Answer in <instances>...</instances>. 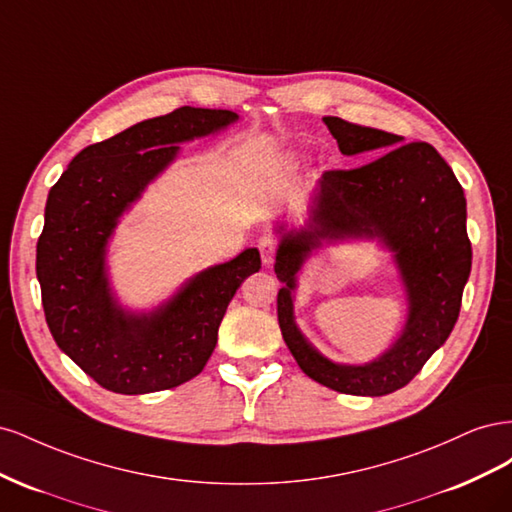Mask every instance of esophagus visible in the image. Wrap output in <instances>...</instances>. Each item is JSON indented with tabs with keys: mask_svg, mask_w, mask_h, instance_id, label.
<instances>
[{
	"mask_svg": "<svg viewBox=\"0 0 512 512\" xmlns=\"http://www.w3.org/2000/svg\"><path fill=\"white\" fill-rule=\"evenodd\" d=\"M277 247H280V239L273 235H265L258 241V250H260V258L265 265H271L277 254Z\"/></svg>",
	"mask_w": 512,
	"mask_h": 512,
	"instance_id": "34e87169",
	"label": "esophagus"
}]
</instances>
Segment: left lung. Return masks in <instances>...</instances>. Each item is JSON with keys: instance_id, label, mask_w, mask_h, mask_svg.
<instances>
[{"instance_id": "obj_1", "label": "left lung", "mask_w": 512, "mask_h": 512, "mask_svg": "<svg viewBox=\"0 0 512 512\" xmlns=\"http://www.w3.org/2000/svg\"><path fill=\"white\" fill-rule=\"evenodd\" d=\"M344 156L380 153L350 170H327L318 181L309 220L282 232L275 256L277 320L303 374L346 395L380 397L406 386L451 335L470 269L466 196L455 173L429 143L324 117ZM380 238L394 252L409 297V318L394 346L365 366H342L322 357L293 322L291 290L302 262L324 240Z\"/></svg>"}]
</instances>
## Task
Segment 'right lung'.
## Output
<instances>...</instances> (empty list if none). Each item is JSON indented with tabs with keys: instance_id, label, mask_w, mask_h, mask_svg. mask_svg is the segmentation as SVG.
<instances>
[{
	"instance_id": "add662e5",
	"label": "right lung",
	"mask_w": 512,
	"mask_h": 512,
	"mask_svg": "<svg viewBox=\"0 0 512 512\" xmlns=\"http://www.w3.org/2000/svg\"><path fill=\"white\" fill-rule=\"evenodd\" d=\"M232 111L181 106L85 147L53 185L36 247L46 324L57 346L106 391L175 389L207 365L230 299L260 269L256 247L190 277L147 314L108 286L106 245L123 211L177 158L179 143L228 128Z\"/></svg>"
}]
</instances>
